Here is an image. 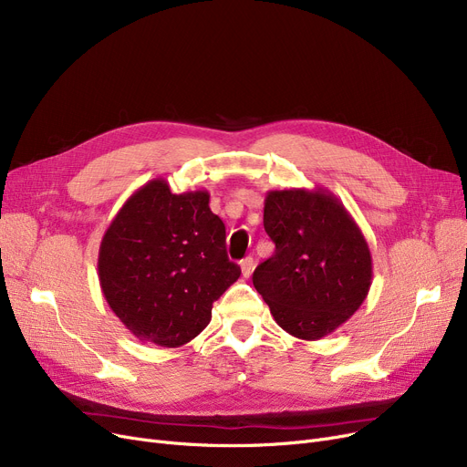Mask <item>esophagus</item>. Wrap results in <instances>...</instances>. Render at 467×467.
Wrapping results in <instances>:
<instances>
[{
  "instance_id": "esophagus-1",
  "label": "esophagus",
  "mask_w": 467,
  "mask_h": 467,
  "mask_svg": "<svg viewBox=\"0 0 467 467\" xmlns=\"http://www.w3.org/2000/svg\"><path fill=\"white\" fill-rule=\"evenodd\" d=\"M254 266H255V263H254V257H246V259H242V261H240L242 276H244V278H250V276H252V273H254Z\"/></svg>"
}]
</instances>
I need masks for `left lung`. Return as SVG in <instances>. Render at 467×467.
Listing matches in <instances>:
<instances>
[{
	"instance_id": "8db88e82",
	"label": "left lung",
	"mask_w": 467,
	"mask_h": 467,
	"mask_svg": "<svg viewBox=\"0 0 467 467\" xmlns=\"http://www.w3.org/2000/svg\"><path fill=\"white\" fill-rule=\"evenodd\" d=\"M263 225L275 255L254 273V285L276 324L317 340L361 306L373 259L354 217L327 189H284L265 196Z\"/></svg>"
}]
</instances>
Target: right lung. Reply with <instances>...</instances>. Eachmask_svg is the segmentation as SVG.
<instances>
[{
  "instance_id": "1",
  "label": "right lung",
  "mask_w": 467,
  "mask_h": 467,
  "mask_svg": "<svg viewBox=\"0 0 467 467\" xmlns=\"http://www.w3.org/2000/svg\"><path fill=\"white\" fill-rule=\"evenodd\" d=\"M208 191L171 192L147 182L122 204L98 254L102 293L132 335L164 348L192 340L212 305L240 276L227 257L225 225Z\"/></svg>"
}]
</instances>
